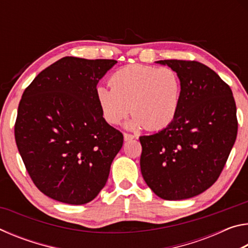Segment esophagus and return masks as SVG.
I'll return each mask as SVG.
<instances>
[{"instance_id": "34e87169", "label": "esophagus", "mask_w": 248, "mask_h": 248, "mask_svg": "<svg viewBox=\"0 0 248 248\" xmlns=\"http://www.w3.org/2000/svg\"><path fill=\"white\" fill-rule=\"evenodd\" d=\"M124 138L125 141H129V140L134 139L136 136H133V134H131V133H124Z\"/></svg>"}]
</instances>
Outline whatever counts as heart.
<instances>
[{
	"label": "heart",
	"instance_id": "1",
	"mask_svg": "<svg viewBox=\"0 0 248 248\" xmlns=\"http://www.w3.org/2000/svg\"><path fill=\"white\" fill-rule=\"evenodd\" d=\"M109 84L111 89L99 85L95 91L99 109L108 124H119L132 111L134 116L128 123L130 129L159 130L167 127L177 115L183 85L173 69L127 65L111 75Z\"/></svg>",
	"mask_w": 248,
	"mask_h": 248
}]
</instances>
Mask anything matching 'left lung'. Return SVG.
Instances as JSON below:
<instances>
[{"instance_id":"8db88e82","label":"left lung","mask_w":248,"mask_h":248,"mask_svg":"<svg viewBox=\"0 0 248 248\" xmlns=\"http://www.w3.org/2000/svg\"><path fill=\"white\" fill-rule=\"evenodd\" d=\"M182 79L180 106L161 131L140 137L141 173L159 198L182 200L219 178L237 136L232 90L215 71L190 60H161Z\"/></svg>"}]
</instances>
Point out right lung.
<instances>
[{
  "mask_svg": "<svg viewBox=\"0 0 248 248\" xmlns=\"http://www.w3.org/2000/svg\"><path fill=\"white\" fill-rule=\"evenodd\" d=\"M116 63L64 57L24 91L14 125L16 145L32 183L49 198L84 204L106 185L124 136L104 119L95 91Z\"/></svg>",
  "mask_w": 248,
  "mask_h": 248,
  "instance_id": "add662e5",
  "label": "right lung"
}]
</instances>
